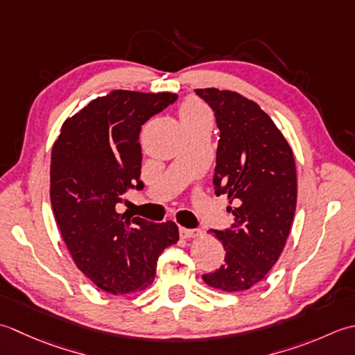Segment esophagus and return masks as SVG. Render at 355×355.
I'll return each mask as SVG.
<instances>
[{"instance_id":"1","label":"esophagus","mask_w":355,"mask_h":355,"mask_svg":"<svg viewBox=\"0 0 355 355\" xmlns=\"http://www.w3.org/2000/svg\"><path fill=\"white\" fill-rule=\"evenodd\" d=\"M179 234L182 239H193L202 236V230H190V228H179Z\"/></svg>"}]
</instances>
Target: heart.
Instances as JSON below:
<instances>
[{"instance_id":"heart-1","label":"heart","mask_w":355,"mask_h":355,"mask_svg":"<svg viewBox=\"0 0 355 355\" xmlns=\"http://www.w3.org/2000/svg\"><path fill=\"white\" fill-rule=\"evenodd\" d=\"M179 116L182 124H185V122H208V124H211V118H209L208 110L200 103H198V101H187L180 107Z\"/></svg>"}]
</instances>
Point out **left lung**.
Segmentation results:
<instances>
[{
    "label": "left lung",
    "mask_w": 355,
    "mask_h": 355,
    "mask_svg": "<svg viewBox=\"0 0 355 355\" xmlns=\"http://www.w3.org/2000/svg\"><path fill=\"white\" fill-rule=\"evenodd\" d=\"M213 108L220 130L214 193L227 194L234 222L213 230L225 262L202 276L220 291H245L263 280L286 243L297 202L293 150L272 119L254 101L231 90L198 89Z\"/></svg>",
    "instance_id": "obj_1"
}]
</instances>
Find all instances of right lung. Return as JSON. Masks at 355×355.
<instances>
[{"mask_svg": "<svg viewBox=\"0 0 355 355\" xmlns=\"http://www.w3.org/2000/svg\"><path fill=\"white\" fill-rule=\"evenodd\" d=\"M175 93L113 90L66 119L53 144L50 200L76 266L98 288L128 294L153 284L161 252L179 241L175 222L119 213L130 188L142 190L141 125Z\"/></svg>", "mask_w": 355, "mask_h": 355, "instance_id": "add662e5", "label": "right lung"}]
</instances>
